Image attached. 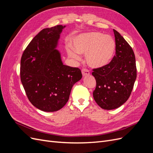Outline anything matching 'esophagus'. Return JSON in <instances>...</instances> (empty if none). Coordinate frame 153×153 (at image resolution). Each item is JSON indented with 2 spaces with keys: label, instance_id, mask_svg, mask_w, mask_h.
Returning <instances> with one entry per match:
<instances>
[{
  "label": "esophagus",
  "instance_id": "esophagus-1",
  "mask_svg": "<svg viewBox=\"0 0 153 153\" xmlns=\"http://www.w3.org/2000/svg\"><path fill=\"white\" fill-rule=\"evenodd\" d=\"M82 75L84 76L90 75L89 71L88 70V69H83L82 70Z\"/></svg>",
  "mask_w": 153,
  "mask_h": 153
}]
</instances>
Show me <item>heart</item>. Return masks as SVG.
Here are the masks:
<instances>
[{
    "mask_svg": "<svg viewBox=\"0 0 153 153\" xmlns=\"http://www.w3.org/2000/svg\"><path fill=\"white\" fill-rule=\"evenodd\" d=\"M74 49L67 48L71 57L78 59L79 54H86V61L94 68L107 66L112 61L115 52V42L112 37L100 32H91L76 36L73 40Z\"/></svg>",
    "mask_w": 153,
    "mask_h": 153,
    "instance_id": "obj_1",
    "label": "heart"
}]
</instances>
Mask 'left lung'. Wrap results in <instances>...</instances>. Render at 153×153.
I'll return each mask as SVG.
<instances>
[{"label":"left lung","mask_w":153,"mask_h":153,"mask_svg":"<svg viewBox=\"0 0 153 153\" xmlns=\"http://www.w3.org/2000/svg\"><path fill=\"white\" fill-rule=\"evenodd\" d=\"M115 55L107 66L93 69L96 81L93 97L105 110L119 108L128 100L137 78L135 56L133 49L119 32L114 29Z\"/></svg>","instance_id":"8db88e82"}]
</instances>
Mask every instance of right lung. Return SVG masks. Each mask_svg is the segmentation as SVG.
I'll list each match as a JSON object with an SVG mask.
<instances>
[{"instance_id":"1","label":"right lung","mask_w":153,"mask_h":153,"mask_svg":"<svg viewBox=\"0 0 153 153\" xmlns=\"http://www.w3.org/2000/svg\"><path fill=\"white\" fill-rule=\"evenodd\" d=\"M64 27L59 25L41 30L21 59L20 78L26 95L35 107L44 112L61 109L73 85L82 77L79 68L64 65L56 50Z\"/></svg>"}]
</instances>
